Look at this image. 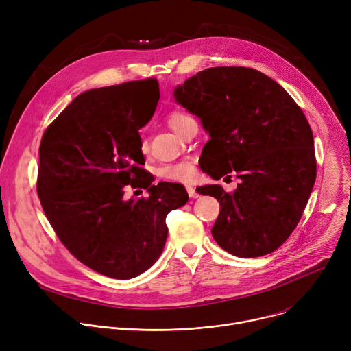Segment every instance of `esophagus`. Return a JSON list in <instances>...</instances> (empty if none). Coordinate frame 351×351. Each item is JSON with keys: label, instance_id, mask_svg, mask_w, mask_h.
<instances>
[{"label": "esophagus", "instance_id": "1", "mask_svg": "<svg viewBox=\"0 0 351 351\" xmlns=\"http://www.w3.org/2000/svg\"><path fill=\"white\" fill-rule=\"evenodd\" d=\"M186 192H188L189 198H192V199H197L199 197V193L195 191V188H193L192 185H186Z\"/></svg>", "mask_w": 351, "mask_h": 351}]
</instances>
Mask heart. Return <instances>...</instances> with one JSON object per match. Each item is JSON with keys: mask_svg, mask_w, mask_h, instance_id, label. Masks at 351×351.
<instances>
[{"mask_svg": "<svg viewBox=\"0 0 351 351\" xmlns=\"http://www.w3.org/2000/svg\"><path fill=\"white\" fill-rule=\"evenodd\" d=\"M189 119V117L184 112H180V111H176V112H171L169 115L167 119V123L170 125V128L177 134L181 124ZM141 150L145 153L147 150V143L145 139H142L141 142ZM195 166H193V163L189 160V159H184V160H180V162H176V163H170V165H165V166H160L158 170H156V173H158V176L163 180H167V181H189L192 180L193 177H195Z\"/></svg>", "mask_w": 351, "mask_h": 351, "instance_id": "obj_1", "label": "heart"}]
</instances>
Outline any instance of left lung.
Returning a JSON list of instances; mask_svg holds the SVG:
<instances>
[{"label": "left lung", "mask_w": 351, "mask_h": 351, "mask_svg": "<svg viewBox=\"0 0 351 351\" xmlns=\"http://www.w3.org/2000/svg\"><path fill=\"white\" fill-rule=\"evenodd\" d=\"M174 99L210 136L204 171L241 180L231 193L219 184L199 188L220 204L215 241L240 258L276 251L297 227L317 177L302 110L278 82L244 66L201 71L174 89Z\"/></svg>", "instance_id": "obj_1"}]
</instances>
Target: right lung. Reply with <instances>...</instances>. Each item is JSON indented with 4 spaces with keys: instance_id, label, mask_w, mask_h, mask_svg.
Returning a JSON list of instances; mask_svg holds the SVG:
<instances>
[{
    "instance_id": "add662e5",
    "label": "right lung",
    "mask_w": 351,
    "mask_h": 351,
    "mask_svg": "<svg viewBox=\"0 0 351 351\" xmlns=\"http://www.w3.org/2000/svg\"><path fill=\"white\" fill-rule=\"evenodd\" d=\"M160 99L156 80L92 89L76 96L49 125L38 149L37 193L68 251L97 274L132 279L163 252L169 212L188 193L153 180L145 165L139 130ZM149 197L127 200L126 188Z\"/></svg>"
}]
</instances>
